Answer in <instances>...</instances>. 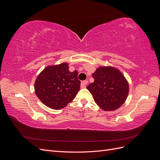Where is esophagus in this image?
Instances as JSON below:
<instances>
[{"mask_svg": "<svg viewBox=\"0 0 160 160\" xmlns=\"http://www.w3.org/2000/svg\"><path fill=\"white\" fill-rule=\"evenodd\" d=\"M88 83V81H81V88H85V87L87 86Z\"/></svg>", "mask_w": 160, "mask_h": 160, "instance_id": "esophagus-1", "label": "esophagus"}]
</instances>
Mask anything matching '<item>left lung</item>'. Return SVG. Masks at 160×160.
<instances>
[{
	"instance_id": "1",
	"label": "left lung",
	"mask_w": 160,
	"mask_h": 160,
	"mask_svg": "<svg viewBox=\"0 0 160 160\" xmlns=\"http://www.w3.org/2000/svg\"><path fill=\"white\" fill-rule=\"evenodd\" d=\"M94 82L87 89L93 96L95 103L105 111H113L126 99L129 85L122 72L113 67H99L92 75Z\"/></svg>"
}]
</instances>
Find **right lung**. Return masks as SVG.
I'll return each mask as SVG.
<instances>
[{
  "mask_svg": "<svg viewBox=\"0 0 160 160\" xmlns=\"http://www.w3.org/2000/svg\"><path fill=\"white\" fill-rule=\"evenodd\" d=\"M78 72L69 71L68 65L47 67L36 79L37 96L48 107L60 109L73 99L80 89Z\"/></svg>",
  "mask_w": 160,
  "mask_h": 160,
  "instance_id": "add662e5",
  "label": "right lung"
}]
</instances>
